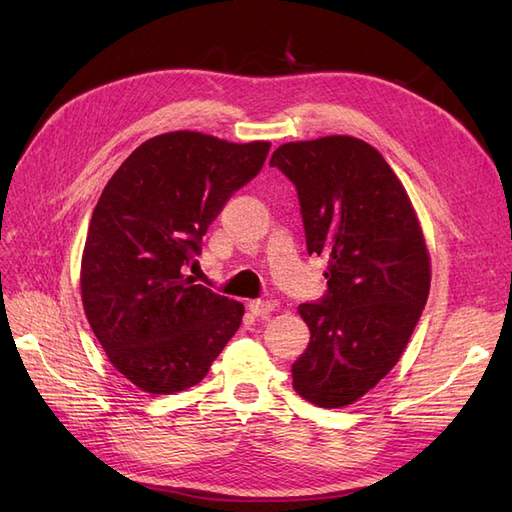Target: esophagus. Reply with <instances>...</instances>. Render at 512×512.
Returning <instances> with one entry per match:
<instances>
[{
	"label": "esophagus",
	"mask_w": 512,
	"mask_h": 512,
	"mask_svg": "<svg viewBox=\"0 0 512 512\" xmlns=\"http://www.w3.org/2000/svg\"><path fill=\"white\" fill-rule=\"evenodd\" d=\"M247 307H250V312L258 318H269V314L273 312V303L271 301H262V299H256V301H250L247 303Z\"/></svg>",
	"instance_id": "34e87169"
}]
</instances>
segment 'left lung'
<instances>
[{
	"label": "left lung",
	"instance_id": "left-lung-1",
	"mask_svg": "<svg viewBox=\"0 0 512 512\" xmlns=\"http://www.w3.org/2000/svg\"><path fill=\"white\" fill-rule=\"evenodd\" d=\"M294 183L309 256H327V292L301 303L309 344L292 386L309 404L342 408L389 374L429 294L421 224L397 175L354 136L286 143L271 156Z\"/></svg>",
	"mask_w": 512,
	"mask_h": 512
}]
</instances>
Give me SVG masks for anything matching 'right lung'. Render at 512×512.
<instances>
[{
    "instance_id": "1",
    "label": "right lung",
    "mask_w": 512,
    "mask_h": 512,
    "mask_svg": "<svg viewBox=\"0 0 512 512\" xmlns=\"http://www.w3.org/2000/svg\"><path fill=\"white\" fill-rule=\"evenodd\" d=\"M269 147L168 132L136 147L106 183L87 230L81 297L108 361L141 391L190 389L237 333L243 305L196 284L188 267Z\"/></svg>"
}]
</instances>
